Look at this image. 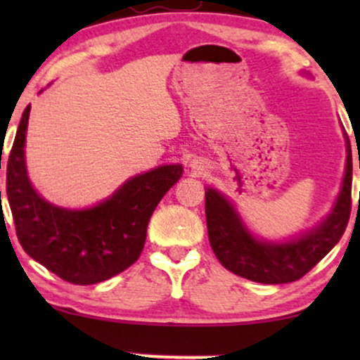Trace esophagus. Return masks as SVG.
Returning a JSON list of instances; mask_svg holds the SVG:
<instances>
[{
    "label": "esophagus",
    "mask_w": 360,
    "mask_h": 360,
    "mask_svg": "<svg viewBox=\"0 0 360 360\" xmlns=\"http://www.w3.org/2000/svg\"><path fill=\"white\" fill-rule=\"evenodd\" d=\"M193 169L198 172V174H201V171H203V167L198 166V164H193Z\"/></svg>",
    "instance_id": "obj_1"
}]
</instances>
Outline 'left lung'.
<instances>
[{
  "mask_svg": "<svg viewBox=\"0 0 360 360\" xmlns=\"http://www.w3.org/2000/svg\"><path fill=\"white\" fill-rule=\"evenodd\" d=\"M345 139V176L332 212L315 229L288 242L255 238L233 205L217 189H206L205 212L210 243L225 269L262 284L292 283L311 271L337 245L352 210V150L347 134Z\"/></svg>",
  "mask_w": 360,
  "mask_h": 360,
  "instance_id": "obj_1",
  "label": "left lung"
}]
</instances>
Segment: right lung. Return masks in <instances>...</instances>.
Returning a JSON list of instances; mask_svg holds the SVG:
<instances>
[{
    "label": "right lung",
    "mask_w": 360,
    "mask_h": 360,
    "mask_svg": "<svg viewBox=\"0 0 360 360\" xmlns=\"http://www.w3.org/2000/svg\"><path fill=\"white\" fill-rule=\"evenodd\" d=\"M28 117L30 106L23 111L6 164V196L23 250L68 283L88 286L113 278L140 257L148 220L179 181L183 166H160L131 177L93 208H59L40 198L27 176Z\"/></svg>",
    "instance_id": "obj_1"
}]
</instances>
